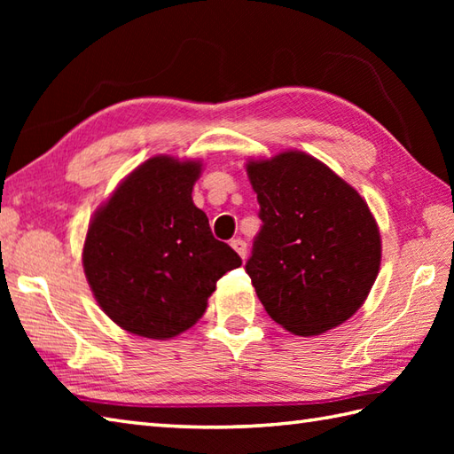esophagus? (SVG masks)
Instances as JSON below:
<instances>
[{
	"label": "esophagus",
	"instance_id": "obj_1",
	"mask_svg": "<svg viewBox=\"0 0 454 454\" xmlns=\"http://www.w3.org/2000/svg\"><path fill=\"white\" fill-rule=\"evenodd\" d=\"M230 246L234 247V252L242 257V259H246V255H247V246H246V242L242 238H234L232 242H230Z\"/></svg>",
	"mask_w": 454,
	"mask_h": 454
}]
</instances>
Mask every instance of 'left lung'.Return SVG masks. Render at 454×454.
I'll return each mask as SVG.
<instances>
[{
	"mask_svg": "<svg viewBox=\"0 0 454 454\" xmlns=\"http://www.w3.org/2000/svg\"><path fill=\"white\" fill-rule=\"evenodd\" d=\"M246 169L263 222L246 273L267 314L304 337L349 320L380 267L379 226L363 197L298 150Z\"/></svg>",
	"mask_w": 454,
	"mask_h": 454,
	"instance_id": "1",
	"label": "left lung"
}]
</instances>
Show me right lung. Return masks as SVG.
I'll return each instance as SVG.
<instances>
[{"label": "right lung", "instance_id": "add662e5", "mask_svg": "<svg viewBox=\"0 0 454 454\" xmlns=\"http://www.w3.org/2000/svg\"><path fill=\"white\" fill-rule=\"evenodd\" d=\"M200 161L156 156L95 212L83 271L103 312L150 340L183 333L207 310L218 278L242 265L192 202Z\"/></svg>", "mask_w": 454, "mask_h": 454}]
</instances>
